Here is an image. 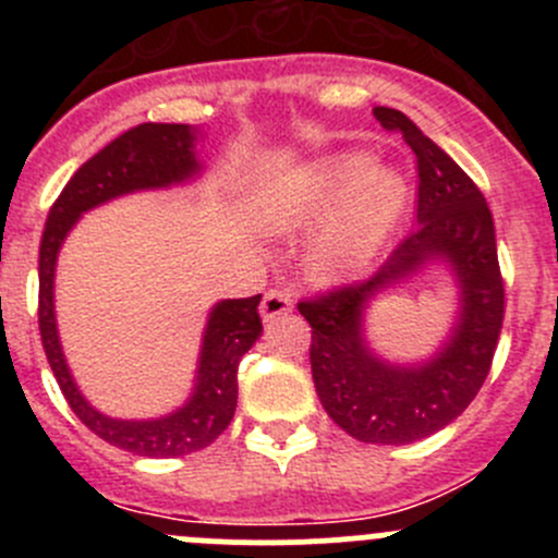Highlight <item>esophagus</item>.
Masks as SVG:
<instances>
[{
    "label": "esophagus",
    "mask_w": 558,
    "mask_h": 558,
    "mask_svg": "<svg viewBox=\"0 0 558 558\" xmlns=\"http://www.w3.org/2000/svg\"><path fill=\"white\" fill-rule=\"evenodd\" d=\"M291 307H294V296H291L286 289H272L267 291L262 300V318L264 320L280 318V315L289 313Z\"/></svg>",
    "instance_id": "34e87169"
}]
</instances>
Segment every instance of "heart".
Listing matches in <instances>:
<instances>
[{"instance_id": "b5f03b06", "label": "heart", "mask_w": 558, "mask_h": 558, "mask_svg": "<svg viewBox=\"0 0 558 558\" xmlns=\"http://www.w3.org/2000/svg\"><path fill=\"white\" fill-rule=\"evenodd\" d=\"M408 207V183L367 154H337L289 174L269 205L275 229L320 223L311 262L324 275H348L378 256Z\"/></svg>"}]
</instances>
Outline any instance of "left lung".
Masks as SVG:
<instances>
[{"label":"left lung","instance_id":"8db88e82","mask_svg":"<svg viewBox=\"0 0 558 558\" xmlns=\"http://www.w3.org/2000/svg\"><path fill=\"white\" fill-rule=\"evenodd\" d=\"M388 132H402L418 165V229L364 283L300 302L313 326V384L329 418L362 442L408 446L446 429L475 399L492 369L505 318L494 218L470 174L404 112L375 107ZM442 263L460 307L444 345L424 363H388L368 345L363 318L388 288Z\"/></svg>","mask_w":558,"mask_h":558}]
</instances>
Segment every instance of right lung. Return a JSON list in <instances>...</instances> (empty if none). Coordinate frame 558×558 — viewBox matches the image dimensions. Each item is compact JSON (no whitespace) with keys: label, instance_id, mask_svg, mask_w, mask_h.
I'll use <instances>...</instances> for the list:
<instances>
[{"label":"right lung","instance_id":"add662e5","mask_svg":"<svg viewBox=\"0 0 558 558\" xmlns=\"http://www.w3.org/2000/svg\"><path fill=\"white\" fill-rule=\"evenodd\" d=\"M199 134V129L189 123H140L123 132L72 174L50 207L39 243V335L61 393L94 435L150 459L202 451L232 424L238 408V364L262 337V294L213 305L196 359L194 388L180 408L159 418H110L83 397L64 359L53 302L56 262L83 213L134 191L170 189L194 180L202 172V161L196 159Z\"/></svg>","mask_w":558,"mask_h":558}]
</instances>
